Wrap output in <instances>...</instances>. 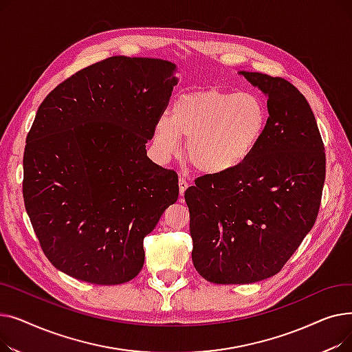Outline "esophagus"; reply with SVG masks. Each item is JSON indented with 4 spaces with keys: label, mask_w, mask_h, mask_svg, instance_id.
<instances>
[{
    "label": "esophagus",
    "mask_w": 352,
    "mask_h": 352,
    "mask_svg": "<svg viewBox=\"0 0 352 352\" xmlns=\"http://www.w3.org/2000/svg\"><path fill=\"white\" fill-rule=\"evenodd\" d=\"M178 186H179V194H181V197H182L184 192H186L187 188H188V181L186 179V177H179Z\"/></svg>",
    "instance_id": "34e87169"
}]
</instances>
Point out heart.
<instances>
[{"instance_id":"obj_1","label":"heart","mask_w":352,"mask_h":352,"mask_svg":"<svg viewBox=\"0 0 352 352\" xmlns=\"http://www.w3.org/2000/svg\"><path fill=\"white\" fill-rule=\"evenodd\" d=\"M268 108L255 92L210 88L178 97L170 116L154 125V150L166 161L188 138L191 164L204 174L223 175L245 164L264 138Z\"/></svg>"}]
</instances>
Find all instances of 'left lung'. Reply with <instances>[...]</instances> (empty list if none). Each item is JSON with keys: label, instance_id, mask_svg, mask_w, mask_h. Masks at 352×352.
<instances>
[{"label": "left lung", "instance_id": "8db88e82", "mask_svg": "<svg viewBox=\"0 0 352 352\" xmlns=\"http://www.w3.org/2000/svg\"><path fill=\"white\" fill-rule=\"evenodd\" d=\"M267 97L268 125L251 158L204 175L186 191L192 263L215 284H252L278 274L316 223L325 153L305 97L291 82L239 71Z\"/></svg>", "mask_w": 352, "mask_h": 352}]
</instances>
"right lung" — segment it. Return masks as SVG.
<instances>
[{
    "label": "right lung",
    "instance_id": "1",
    "mask_svg": "<svg viewBox=\"0 0 352 352\" xmlns=\"http://www.w3.org/2000/svg\"><path fill=\"white\" fill-rule=\"evenodd\" d=\"M177 65L111 57L54 88L24 151L25 210L51 264L85 283L117 285L144 265V236L178 199V175L146 155Z\"/></svg>",
    "mask_w": 352,
    "mask_h": 352
}]
</instances>
